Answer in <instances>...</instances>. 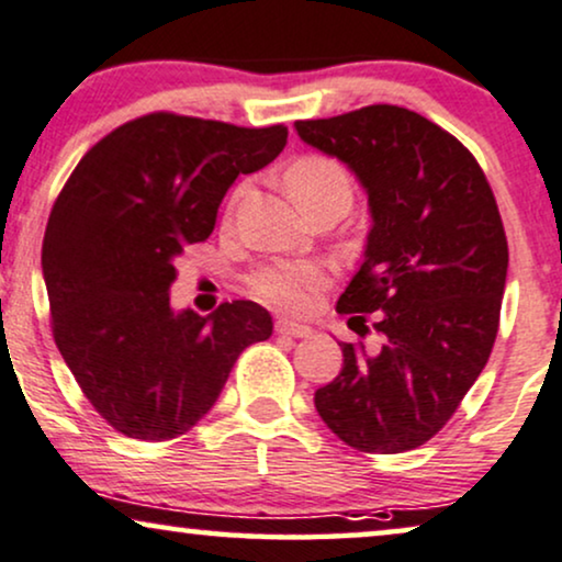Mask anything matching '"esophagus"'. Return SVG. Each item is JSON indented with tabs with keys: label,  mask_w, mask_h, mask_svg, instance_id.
Instances as JSON below:
<instances>
[{
	"label": "esophagus",
	"mask_w": 562,
	"mask_h": 562,
	"mask_svg": "<svg viewBox=\"0 0 562 562\" xmlns=\"http://www.w3.org/2000/svg\"><path fill=\"white\" fill-rule=\"evenodd\" d=\"M274 329H277V335H290V337H308L311 333H314L308 324H301L293 319H277Z\"/></svg>",
	"instance_id": "1"
}]
</instances>
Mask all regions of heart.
Listing matches in <instances>:
<instances>
[{"label": "heart", "instance_id": "heart-1", "mask_svg": "<svg viewBox=\"0 0 562 562\" xmlns=\"http://www.w3.org/2000/svg\"><path fill=\"white\" fill-rule=\"evenodd\" d=\"M285 186L301 209H308L316 201L333 199V195L350 199V193H353V178H350L348 167L340 159L329 157V154H303V157L290 161L285 170ZM240 199L243 186L229 193L227 216H233ZM324 282H327V272H324L322 263L288 259L259 269L251 280V290L256 299L267 303V306L303 311L311 306V299Z\"/></svg>", "mask_w": 562, "mask_h": 562}]
</instances>
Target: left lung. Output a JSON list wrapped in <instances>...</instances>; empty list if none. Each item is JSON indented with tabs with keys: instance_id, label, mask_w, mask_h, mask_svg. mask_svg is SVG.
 Listing matches in <instances>:
<instances>
[{
	"instance_id": "obj_1",
	"label": "left lung",
	"mask_w": 562,
	"mask_h": 562,
	"mask_svg": "<svg viewBox=\"0 0 562 562\" xmlns=\"http://www.w3.org/2000/svg\"><path fill=\"white\" fill-rule=\"evenodd\" d=\"M295 131L356 172L374 222L337 311L380 346L342 342L316 411L350 448L414 450L450 422L495 346L508 274L495 193L456 135L405 106L299 120Z\"/></svg>"
}]
</instances>
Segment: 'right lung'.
<instances>
[{"label":"right lung","mask_w":562,"mask_h":562,"mask_svg":"<svg viewBox=\"0 0 562 562\" xmlns=\"http://www.w3.org/2000/svg\"><path fill=\"white\" fill-rule=\"evenodd\" d=\"M285 125L238 127L151 112L86 151L54 201L42 267L52 335L97 414L146 442L209 414L238 356L272 335L254 301L175 314V259L212 235L238 175L267 167Z\"/></svg>","instance_id":"1"}]
</instances>
